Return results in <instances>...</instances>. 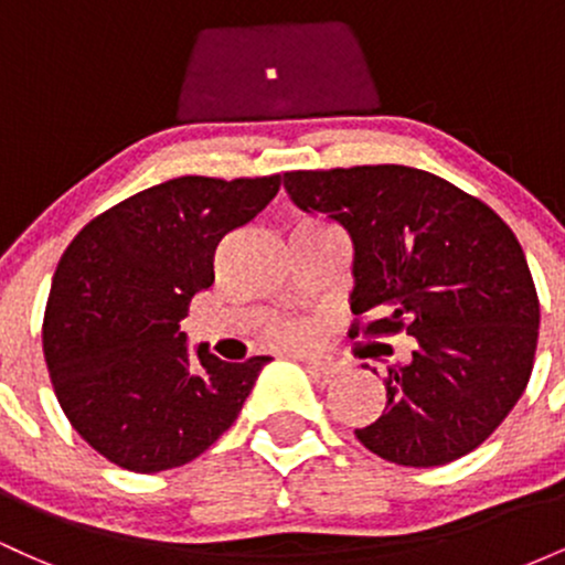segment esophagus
<instances>
[{
  "label": "esophagus",
  "mask_w": 565,
  "mask_h": 565,
  "mask_svg": "<svg viewBox=\"0 0 565 565\" xmlns=\"http://www.w3.org/2000/svg\"><path fill=\"white\" fill-rule=\"evenodd\" d=\"M305 366L310 369V372L313 374H319V377H334L337 372H340V364H337V361H332V359H300Z\"/></svg>",
  "instance_id": "34e87169"
}]
</instances>
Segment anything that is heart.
Returning <instances> with one entry per match:
<instances>
[{"mask_svg": "<svg viewBox=\"0 0 565 565\" xmlns=\"http://www.w3.org/2000/svg\"><path fill=\"white\" fill-rule=\"evenodd\" d=\"M300 223H321V220L305 217ZM265 337L281 348H305L313 342V327L305 321H270L265 327Z\"/></svg>", "mask_w": 565, "mask_h": 565, "instance_id": "obj_1", "label": "heart"}]
</instances>
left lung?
<instances>
[{
	"instance_id": "1",
	"label": "left lung",
	"mask_w": 565,
	"mask_h": 565,
	"mask_svg": "<svg viewBox=\"0 0 565 565\" xmlns=\"http://www.w3.org/2000/svg\"><path fill=\"white\" fill-rule=\"evenodd\" d=\"M305 212L353 238L361 332L414 337L387 404L355 438L387 462L436 468L483 444L526 391L540 297L510 225L462 188L404 164L284 172ZM359 334V327H355Z\"/></svg>"
}]
</instances>
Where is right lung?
I'll use <instances>...</instances> for the list:
<instances>
[{
  "instance_id": "right-lung-1",
  "label": "right lung",
  "mask_w": 565,
  "mask_h": 565,
  "mask_svg": "<svg viewBox=\"0 0 565 565\" xmlns=\"http://www.w3.org/2000/svg\"><path fill=\"white\" fill-rule=\"evenodd\" d=\"M281 174L167 180L89 220L57 263L42 345L57 404L108 462L161 472L191 462L236 423L268 355L228 364L180 321L215 281L225 233L257 217Z\"/></svg>"
}]
</instances>
